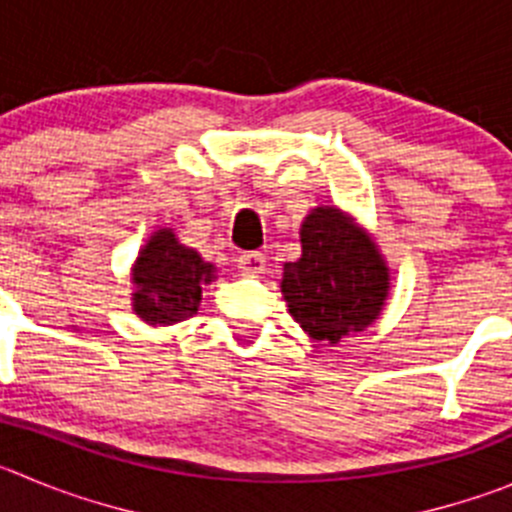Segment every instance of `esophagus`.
Instances as JSON below:
<instances>
[{
  "instance_id": "esophagus-1",
  "label": "esophagus",
  "mask_w": 512,
  "mask_h": 512,
  "mask_svg": "<svg viewBox=\"0 0 512 512\" xmlns=\"http://www.w3.org/2000/svg\"><path fill=\"white\" fill-rule=\"evenodd\" d=\"M237 267H240L242 275H260V272H265V255L262 252H242L237 257Z\"/></svg>"
}]
</instances>
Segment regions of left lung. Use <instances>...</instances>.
I'll return each mask as SVG.
<instances>
[{
    "label": "left lung",
    "instance_id": "obj_1",
    "mask_svg": "<svg viewBox=\"0 0 512 512\" xmlns=\"http://www.w3.org/2000/svg\"><path fill=\"white\" fill-rule=\"evenodd\" d=\"M303 257L288 262L283 295L290 315L315 341L338 343L376 321L389 272L366 237L333 207H318L300 229Z\"/></svg>",
    "mask_w": 512,
    "mask_h": 512
}]
</instances>
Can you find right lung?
I'll use <instances>...</instances> for the list:
<instances>
[{"mask_svg":"<svg viewBox=\"0 0 512 512\" xmlns=\"http://www.w3.org/2000/svg\"><path fill=\"white\" fill-rule=\"evenodd\" d=\"M214 267L189 247L176 242L174 232H156L133 267V308L146 323H179L197 313L202 285L212 280Z\"/></svg>","mask_w":512,"mask_h":512,"instance_id":"add662e5","label":"right lung"}]
</instances>
